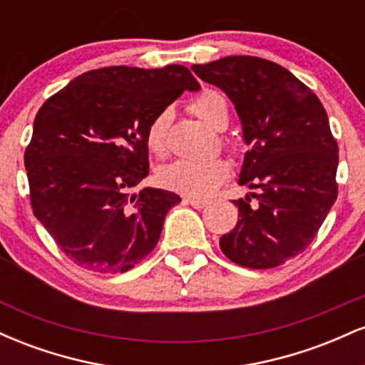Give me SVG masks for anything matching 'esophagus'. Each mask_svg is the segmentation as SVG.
Here are the masks:
<instances>
[{"label": "esophagus", "instance_id": "obj_1", "mask_svg": "<svg viewBox=\"0 0 365 365\" xmlns=\"http://www.w3.org/2000/svg\"><path fill=\"white\" fill-rule=\"evenodd\" d=\"M185 200L187 204H190L192 207H195V209H202V207H206L207 206V200H202V199H194V197H185Z\"/></svg>", "mask_w": 365, "mask_h": 365}]
</instances>
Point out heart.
I'll return each mask as SVG.
<instances>
[{"mask_svg":"<svg viewBox=\"0 0 365 365\" xmlns=\"http://www.w3.org/2000/svg\"><path fill=\"white\" fill-rule=\"evenodd\" d=\"M190 110L209 127L221 130L228 121V104L216 91H204L192 101ZM171 113L163 110L154 116L145 132V142L153 154L163 158L168 153V128ZM230 163L223 158L178 159L159 171V182L177 194L206 199L212 195L230 177Z\"/></svg>","mask_w":365,"mask_h":365,"instance_id":"b5f03b06","label":"heart"}]
</instances>
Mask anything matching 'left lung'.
Segmentation results:
<instances>
[{"label":"left lung","instance_id":"obj_1","mask_svg":"<svg viewBox=\"0 0 365 365\" xmlns=\"http://www.w3.org/2000/svg\"><path fill=\"white\" fill-rule=\"evenodd\" d=\"M192 70L232 99L249 145L238 183L254 192L233 200L238 221L221 250L250 269L279 266L311 245L338 195V144L324 106L264 58L226 56Z\"/></svg>","mask_w":365,"mask_h":365}]
</instances>
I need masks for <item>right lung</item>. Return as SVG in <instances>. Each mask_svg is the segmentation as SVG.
I'll use <instances>...</instances> for the list:
<instances>
[{"mask_svg": "<svg viewBox=\"0 0 365 365\" xmlns=\"http://www.w3.org/2000/svg\"><path fill=\"white\" fill-rule=\"evenodd\" d=\"M200 86L187 66L91 70L51 98L25 149L31 204L58 247L96 273H125L148 257L180 195L132 188L148 177L145 132L183 91Z\"/></svg>", "mask_w": 365, "mask_h": 365, "instance_id": "obj_1", "label": "right lung"}]
</instances>
